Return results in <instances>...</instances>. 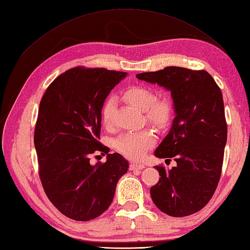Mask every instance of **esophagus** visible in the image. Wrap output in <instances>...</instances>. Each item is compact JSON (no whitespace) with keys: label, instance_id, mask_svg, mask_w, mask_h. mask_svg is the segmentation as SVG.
<instances>
[{"label":"esophagus","instance_id":"esophagus-1","mask_svg":"<svg viewBox=\"0 0 250 250\" xmlns=\"http://www.w3.org/2000/svg\"><path fill=\"white\" fill-rule=\"evenodd\" d=\"M145 167L144 164L142 163H137V162H131L129 164V168L130 169H135V171H139V169H143Z\"/></svg>","mask_w":250,"mask_h":250}]
</instances>
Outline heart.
I'll return each mask as SVG.
<instances>
[{"instance_id": "b5f03b06", "label": "heart", "mask_w": 250, "mask_h": 250, "mask_svg": "<svg viewBox=\"0 0 250 250\" xmlns=\"http://www.w3.org/2000/svg\"><path fill=\"white\" fill-rule=\"evenodd\" d=\"M123 97L130 105L142 110L144 122L158 129L171 124L175 113L174 102L167 95L155 97V92L145 86H131L123 91ZM117 102L113 96L108 97L102 105V120L105 126H111ZM117 148L121 154L132 160H139L146 150L155 144V136L149 130L127 132L117 140Z\"/></svg>"}]
</instances>
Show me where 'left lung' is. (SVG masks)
Masks as SVG:
<instances>
[{
    "label": "left lung",
    "instance_id": "left-lung-1",
    "mask_svg": "<svg viewBox=\"0 0 250 250\" xmlns=\"http://www.w3.org/2000/svg\"><path fill=\"white\" fill-rule=\"evenodd\" d=\"M171 91L175 118L155 150L158 158H174L177 166H156L160 178L150 188L158 209L174 217L191 215L210 202L221 178L227 123L220 87L205 70L167 66L137 74Z\"/></svg>",
    "mask_w": 250,
    "mask_h": 250
}]
</instances>
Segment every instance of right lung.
Returning <instances> with one entry per match:
<instances>
[{
  "label": "right lung",
  "instance_id": "right-lung-1",
  "mask_svg": "<svg viewBox=\"0 0 250 250\" xmlns=\"http://www.w3.org/2000/svg\"><path fill=\"white\" fill-rule=\"evenodd\" d=\"M126 75L76 66L55 78L42 96L34 135L40 180L50 202L72 220L104 213L128 169L125 158L108 154L99 141L103 103ZM95 151L107 154L105 164L89 163Z\"/></svg>",
  "mask_w": 250,
  "mask_h": 250
}]
</instances>
